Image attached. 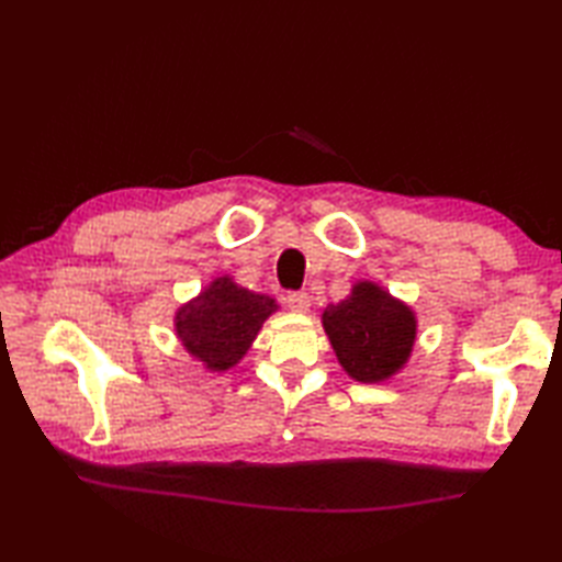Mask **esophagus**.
Listing matches in <instances>:
<instances>
[{
  "label": "esophagus",
  "mask_w": 562,
  "mask_h": 562,
  "mask_svg": "<svg viewBox=\"0 0 562 562\" xmlns=\"http://www.w3.org/2000/svg\"><path fill=\"white\" fill-rule=\"evenodd\" d=\"M288 306L296 314H306L308 306H312V300H308L306 292H290L288 294Z\"/></svg>",
  "instance_id": "esophagus-1"
}]
</instances>
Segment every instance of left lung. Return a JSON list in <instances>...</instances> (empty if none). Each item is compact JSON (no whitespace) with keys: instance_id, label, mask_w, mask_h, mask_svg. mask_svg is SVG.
<instances>
[{"instance_id":"1","label":"left lung","mask_w":562,"mask_h":562,"mask_svg":"<svg viewBox=\"0 0 562 562\" xmlns=\"http://www.w3.org/2000/svg\"><path fill=\"white\" fill-rule=\"evenodd\" d=\"M321 321L338 362L362 384H379L401 372L417 336L413 308L369 280L352 284L342 302L326 306Z\"/></svg>"}]
</instances>
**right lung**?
I'll return each instance as SVG.
<instances>
[{
    "label": "right lung",
    "instance_id": "right-lung-1",
    "mask_svg": "<svg viewBox=\"0 0 562 562\" xmlns=\"http://www.w3.org/2000/svg\"><path fill=\"white\" fill-rule=\"evenodd\" d=\"M278 308L272 296L238 288L229 274H222L178 308L176 336L210 372H226L248 352L262 321Z\"/></svg>",
    "mask_w": 562,
    "mask_h": 562
}]
</instances>
